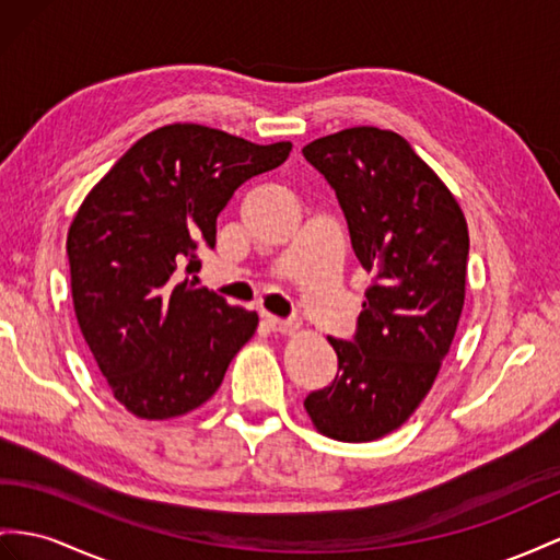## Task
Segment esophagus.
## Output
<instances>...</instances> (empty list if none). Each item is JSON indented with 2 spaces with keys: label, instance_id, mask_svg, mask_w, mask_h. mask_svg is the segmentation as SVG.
<instances>
[{
  "label": "esophagus",
  "instance_id": "34e87169",
  "mask_svg": "<svg viewBox=\"0 0 560 560\" xmlns=\"http://www.w3.org/2000/svg\"><path fill=\"white\" fill-rule=\"evenodd\" d=\"M262 322L267 324L269 331H275V334H289L291 328H293L291 322L279 319V317H271V314H267V312H262Z\"/></svg>",
  "mask_w": 560,
  "mask_h": 560
}]
</instances>
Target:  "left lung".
<instances>
[{"mask_svg":"<svg viewBox=\"0 0 560 560\" xmlns=\"http://www.w3.org/2000/svg\"><path fill=\"white\" fill-rule=\"evenodd\" d=\"M336 191L357 260L374 275L331 385L305 409L319 433L371 442L423 402L447 357L466 295L468 226L456 198L411 143L378 127H350L303 149Z\"/></svg>","mask_w":560,"mask_h":560,"instance_id":"left-lung-1","label":"left lung"}]
</instances>
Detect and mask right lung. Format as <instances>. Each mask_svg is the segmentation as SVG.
Returning <instances> with one entry per match:
<instances>
[{"mask_svg":"<svg viewBox=\"0 0 560 560\" xmlns=\"http://www.w3.org/2000/svg\"><path fill=\"white\" fill-rule=\"evenodd\" d=\"M269 147L175 122L141 137L82 200L68 229L75 317L113 397L139 419L189 413L218 393L257 314L198 289V250L238 186L279 167Z\"/></svg>","mask_w":560,"mask_h":560,"instance_id":"right-lung-1","label":"right lung"}]
</instances>
